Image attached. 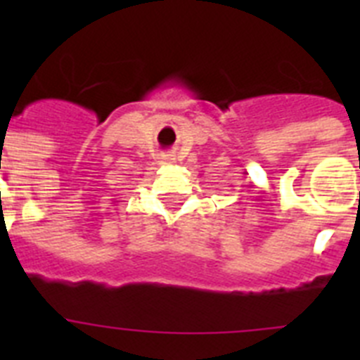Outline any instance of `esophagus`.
Listing matches in <instances>:
<instances>
[{
	"instance_id": "34e87169",
	"label": "esophagus",
	"mask_w": 360,
	"mask_h": 360,
	"mask_svg": "<svg viewBox=\"0 0 360 360\" xmlns=\"http://www.w3.org/2000/svg\"><path fill=\"white\" fill-rule=\"evenodd\" d=\"M173 160H174V158H171L169 155H162V157H160L162 164H171V162H173Z\"/></svg>"
}]
</instances>
